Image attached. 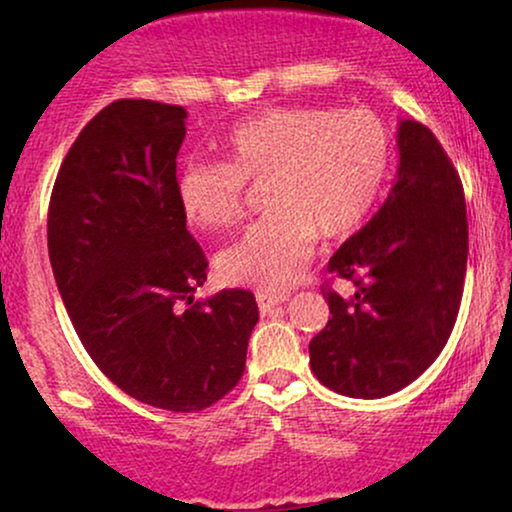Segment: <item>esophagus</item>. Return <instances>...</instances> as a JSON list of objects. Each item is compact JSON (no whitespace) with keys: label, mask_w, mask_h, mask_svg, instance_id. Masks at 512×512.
Returning a JSON list of instances; mask_svg holds the SVG:
<instances>
[{"label":"esophagus","mask_w":512,"mask_h":512,"mask_svg":"<svg viewBox=\"0 0 512 512\" xmlns=\"http://www.w3.org/2000/svg\"><path fill=\"white\" fill-rule=\"evenodd\" d=\"M284 300H286V296H282V293H268V291L256 293V303H258V310H261V314H270L277 305H282Z\"/></svg>","instance_id":"obj_1"}]
</instances>
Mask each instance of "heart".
Returning a JSON list of instances; mask_svg holds the SVG:
<instances>
[{"label": "heart", "instance_id": "obj_1", "mask_svg": "<svg viewBox=\"0 0 512 512\" xmlns=\"http://www.w3.org/2000/svg\"><path fill=\"white\" fill-rule=\"evenodd\" d=\"M219 165L179 172V212L195 228L242 219L247 191L261 186L268 214L219 258L228 284L284 291L303 275L317 233L349 235L366 221L389 172L387 125L368 109H268L216 144Z\"/></svg>", "mask_w": 512, "mask_h": 512}]
</instances>
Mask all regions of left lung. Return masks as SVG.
<instances>
[{"mask_svg":"<svg viewBox=\"0 0 512 512\" xmlns=\"http://www.w3.org/2000/svg\"><path fill=\"white\" fill-rule=\"evenodd\" d=\"M398 177L373 219L328 261L354 284L328 300L326 328L310 342L312 373L352 398H382L415 382L443 352L457 321L468 258L464 186L436 135L398 125Z\"/></svg>","mask_w":512,"mask_h":512,"instance_id":"left-lung-1","label":"left lung"}]
</instances>
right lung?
Returning a JSON list of instances; mask_svg holds the SVG:
<instances>
[{"label":"right lung","mask_w":512,"mask_h":512,"mask_svg":"<svg viewBox=\"0 0 512 512\" xmlns=\"http://www.w3.org/2000/svg\"><path fill=\"white\" fill-rule=\"evenodd\" d=\"M186 109L116 100L79 132L48 205L55 284L97 368L153 408L198 412L240 382L251 291L193 293L207 258L179 212Z\"/></svg>","instance_id":"obj_1"}]
</instances>
